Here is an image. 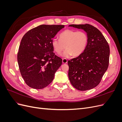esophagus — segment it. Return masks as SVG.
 Here are the masks:
<instances>
[{
    "mask_svg": "<svg viewBox=\"0 0 122 122\" xmlns=\"http://www.w3.org/2000/svg\"><path fill=\"white\" fill-rule=\"evenodd\" d=\"M62 63H63V64H67V62H68V61H67V59L64 58V59H62Z\"/></svg>",
    "mask_w": 122,
    "mask_h": 122,
    "instance_id": "1",
    "label": "esophagus"
}]
</instances>
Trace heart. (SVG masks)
I'll return each mask as SVG.
<instances>
[{"label": "heart", "mask_w": 122, "mask_h": 122, "mask_svg": "<svg viewBox=\"0 0 122 122\" xmlns=\"http://www.w3.org/2000/svg\"><path fill=\"white\" fill-rule=\"evenodd\" d=\"M60 40L54 39L52 46L55 52L60 54L65 48L61 56L69 58L72 55L78 56L81 54L87 47L88 38L86 33L73 30H66L59 35Z\"/></svg>", "instance_id": "heart-1"}]
</instances>
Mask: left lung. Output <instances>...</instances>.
<instances>
[{
    "label": "left lung",
    "mask_w": 122,
    "mask_h": 122,
    "mask_svg": "<svg viewBox=\"0 0 122 122\" xmlns=\"http://www.w3.org/2000/svg\"><path fill=\"white\" fill-rule=\"evenodd\" d=\"M69 26L82 29L88 38L84 52L68 61L70 81L79 91L92 89L100 82L108 67V44L100 31L91 25L71 24Z\"/></svg>",
    "instance_id": "8db88e82"
}]
</instances>
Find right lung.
<instances>
[{"label":"right lung","instance_id":"obj_1","mask_svg":"<svg viewBox=\"0 0 122 122\" xmlns=\"http://www.w3.org/2000/svg\"><path fill=\"white\" fill-rule=\"evenodd\" d=\"M63 25H41L23 36L17 61L25 82L35 89H42L51 83L62 59L53 52L52 39Z\"/></svg>","mask_w":122,"mask_h":122}]
</instances>
